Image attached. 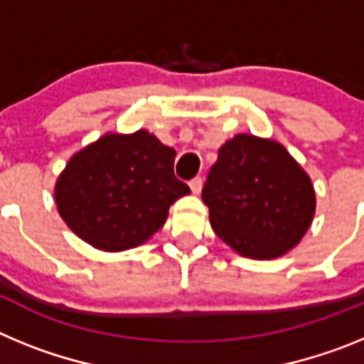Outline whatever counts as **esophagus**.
<instances>
[{"instance_id":"1","label":"esophagus","mask_w":364,"mask_h":364,"mask_svg":"<svg viewBox=\"0 0 364 364\" xmlns=\"http://www.w3.org/2000/svg\"><path fill=\"white\" fill-rule=\"evenodd\" d=\"M202 184H204V180H202L200 176H195V178L189 182V188H191V191L195 193V195H198V193L202 191Z\"/></svg>"}]
</instances>
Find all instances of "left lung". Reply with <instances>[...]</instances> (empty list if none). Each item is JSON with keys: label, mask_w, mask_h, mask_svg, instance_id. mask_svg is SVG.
<instances>
[{"label": "left lung", "mask_w": 364, "mask_h": 364, "mask_svg": "<svg viewBox=\"0 0 364 364\" xmlns=\"http://www.w3.org/2000/svg\"><path fill=\"white\" fill-rule=\"evenodd\" d=\"M215 233L250 259L297 246L315 213L310 176L279 142L237 134L218 149L202 189Z\"/></svg>", "instance_id": "8db88e82"}]
</instances>
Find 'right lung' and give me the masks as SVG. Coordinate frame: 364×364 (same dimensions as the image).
Here are the masks:
<instances>
[{"label": "right lung", "mask_w": 364, "mask_h": 364, "mask_svg": "<svg viewBox=\"0 0 364 364\" xmlns=\"http://www.w3.org/2000/svg\"><path fill=\"white\" fill-rule=\"evenodd\" d=\"M175 149L154 134L107 133L83 147L58 176L60 217L87 244L122 252L164 226L169 205L189 188L173 171Z\"/></svg>", "instance_id": "right-lung-1"}]
</instances>
